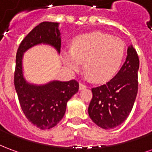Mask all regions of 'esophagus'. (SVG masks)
Returning a JSON list of instances; mask_svg holds the SVG:
<instances>
[{
  "mask_svg": "<svg viewBox=\"0 0 152 152\" xmlns=\"http://www.w3.org/2000/svg\"><path fill=\"white\" fill-rule=\"evenodd\" d=\"M87 88V86L86 85H84L83 83H80V86H79V89L80 90H82V89H85Z\"/></svg>",
  "mask_w": 152,
  "mask_h": 152,
  "instance_id": "obj_1",
  "label": "esophagus"
}]
</instances>
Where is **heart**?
<instances>
[{"label":"heart","mask_w":152,"mask_h":152,"mask_svg":"<svg viewBox=\"0 0 152 152\" xmlns=\"http://www.w3.org/2000/svg\"><path fill=\"white\" fill-rule=\"evenodd\" d=\"M125 53V44L118 37L101 31L83 34L74 40L72 50L64 51L66 66L78 72L85 69L97 82H104L115 75Z\"/></svg>","instance_id":"obj_1"}]
</instances>
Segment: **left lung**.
<instances>
[{"label": "left lung", "instance_id": "left-lung-1", "mask_svg": "<svg viewBox=\"0 0 152 152\" xmlns=\"http://www.w3.org/2000/svg\"><path fill=\"white\" fill-rule=\"evenodd\" d=\"M139 58L133 45L120 71L109 81L92 88L88 112L98 126L109 129L124 122L132 111L138 88Z\"/></svg>", "mask_w": 152, "mask_h": 152}]
</instances>
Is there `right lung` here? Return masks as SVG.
I'll return each instance as SVG.
<instances>
[{
    "mask_svg": "<svg viewBox=\"0 0 152 152\" xmlns=\"http://www.w3.org/2000/svg\"><path fill=\"white\" fill-rule=\"evenodd\" d=\"M49 44L60 52L61 38L58 23L42 22L28 33L16 53L14 82L18 101L25 116L40 129L54 127L65 114L66 102L79 89L76 80H54L45 86L28 84L23 75L22 58L26 50L38 44Z\"/></svg>",
    "mask_w": 152,
    "mask_h": 152,
    "instance_id": "obj_1",
    "label": "right lung"
}]
</instances>
